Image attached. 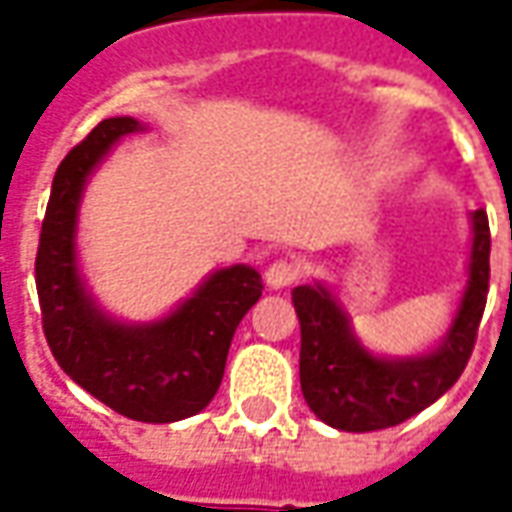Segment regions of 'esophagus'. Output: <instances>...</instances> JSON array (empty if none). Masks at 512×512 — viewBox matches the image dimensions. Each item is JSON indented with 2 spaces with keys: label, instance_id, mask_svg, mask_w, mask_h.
<instances>
[{
  "label": "esophagus",
  "instance_id": "esophagus-1",
  "mask_svg": "<svg viewBox=\"0 0 512 512\" xmlns=\"http://www.w3.org/2000/svg\"><path fill=\"white\" fill-rule=\"evenodd\" d=\"M296 273H299V270L290 265V262L279 259V262H273V265L265 270V282L270 290H282V287L293 285V282H296Z\"/></svg>",
  "mask_w": 512,
  "mask_h": 512
}]
</instances>
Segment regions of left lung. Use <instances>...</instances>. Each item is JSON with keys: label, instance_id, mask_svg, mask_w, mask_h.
I'll return each instance as SVG.
<instances>
[{"label": "left lung", "instance_id": "1", "mask_svg": "<svg viewBox=\"0 0 512 512\" xmlns=\"http://www.w3.org/2000/svg\"><path fill=\"white\" fill-rule=\"evenodd\" d=\"M470 256L462 299L439 344L413 356H379L356 336L342 299L325 285L293 287L302 325L299 382L307 407L347 433L384 430L422 413L459 382L473 353L490 282L487 213H470Z\"/></svg>", "mask_w": 512, "mask_h": 512}]
</instances>
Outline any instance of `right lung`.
I'll return each mask as SVG.
<instances>
[{"instance_id": "obj_1", "label": "right lung", "mask_w": 512, "mask_h": 512, "mask_svg": "<svg viewBox=\"0 0 512 512\" xmlns=\"http://www.w3.org/2000/svg\"><path fill=\"white\" fill-rule=\"evenodd\" d=\"M139 130L133 116L105 119L62 159L39 236L36 290L50 353L70 379L133 422L168 424L216 396L233 333L265 285L256 267H219L150 322L116 319L96 302L79 267V207L105 156Z\"/></svg>"}]
</instances>
